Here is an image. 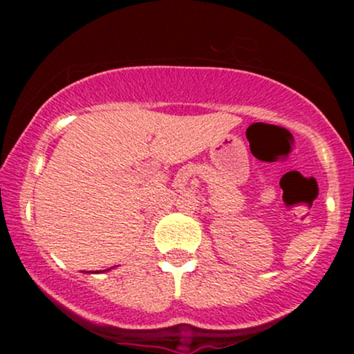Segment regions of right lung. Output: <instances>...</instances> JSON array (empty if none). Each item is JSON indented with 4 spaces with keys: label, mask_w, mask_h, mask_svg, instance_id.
<instances>
[{
    "label": "right lung",
    "mask_w": 354,
    "mask_h": 354,
    "mask_svg": "<svg viewBox=\"0 0 354 354\" xmlns=\"http://www.w3.org/2000/svg\"><path fill=\"white\" fill-rule=\"evenodd\" d=\"M109 270H113V268H109ZM109 270H104V271H103V273H106V271H109Z\"/></svg>",
    "instance_id": "right-lung-1"
}]
</instances>
